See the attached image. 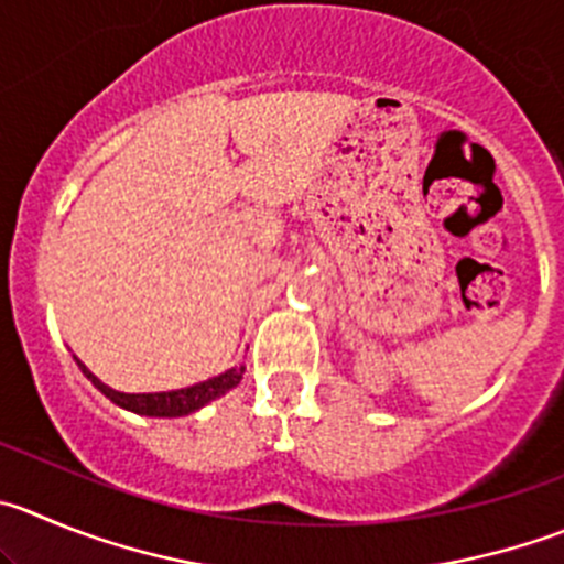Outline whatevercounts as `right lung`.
<instances>
[{"label": "right lung", "mask_w": 564, "mask_h": 564, "mask_svg": "<svg viewBox=\"0 0 564 564\" xmlns=\"http://www.w3.org/2000/svg\"><path fill=\"white\" fill-rule=\"evenodd\" d=\"M79 368H83L85 377H88L90 382L107 395V399L116 401L118 406L138 412V415H152V417H180V415H187V412H196L198 406H205L207 401L218 399V395H224L227 390H232L235 384L243 379V371H246V368H229V371L221 373V377H213L207 379V382H198L185 390H171V393H118V390L107 388L105 382H99V379H96L83 362H79Z\"/></svg>", "instance_id": "obj_1"}]
</instances>
